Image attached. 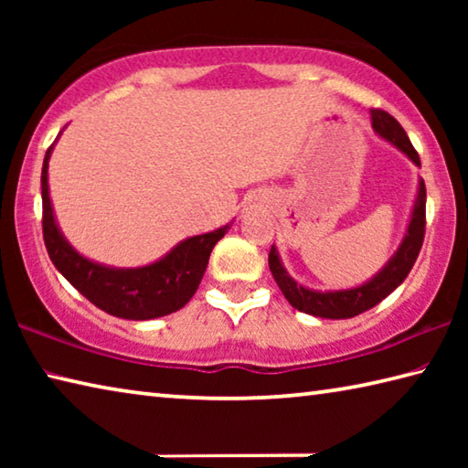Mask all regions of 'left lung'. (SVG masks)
Here are the masks:
<instances>
[{"instance_id":"obj_1","label":"left lung","mask_w":468,"mask_h":468,"mask_svg":"<svg viewBox=\"0 0 468 468\" xmlns=\"http://www.w3.org/2000/svg\"><path fill=\"white\" fill-rule=\"evenodd\" d=\"M371 125L379 133V136L386 138L388 142L402 150L410 161L415 165H421L419 161L417 150L410 144L407 132L402 130V125L394 120L390 113H386L382 109H371ZM425 237V181H419V194L417 202L413 208V217H410V223L407 229L405 239H402L399 251L394 253V258L386 264V268L374 279L367 281L366 284L355 289L346 291H310L301 287L295 281L291 279L284 271L279 253H276L274 245L268 253V266H271V272L274 276L276 284L282 291V295L287 297L289 303L295 307V310L318 315V318H330V320H345V318H355L363 312L371 310V307L378 305L379 301L386 299L390 292L399 287V284L407 279L410 268H413L415 260L421 251Z\"/></svg>"}]
</instances>
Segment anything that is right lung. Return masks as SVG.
I'll return each mask as SVG.
<instances>
[{
	"label": "right lung",
	"mask_w": 468,
	"mask_h": 468,
	"mask_svg": "<svg viewBox=\"0 0 468 468\" xmlns=\"http://www.w3.org/2000/svg\"><path fill=\"white\" fill-rule=\"evenodd\" d=\"M51 146L47 148L41 196H43V239L55 268L72 282V287L115 318L153 320L173 314L184 307L200 284L210 251L227 233V227L212 233L196 235L181 241L176 250L158 262L142 268H107L82 258L59 233L55 223L47 167H49Z\"/></svg>",
	"instance_id": "right-lung-1"
}]
</instances>
